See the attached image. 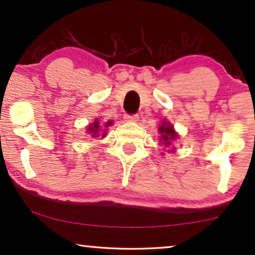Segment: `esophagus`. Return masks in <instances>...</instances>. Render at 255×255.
<instances>
[{"mask_svg":"<svg viewBox=\"0 0 255 255\" xmlns=\"http://www.w3.org/2000/svg\"><path fill=\"white\" fill-rule=\"evenodd\" d=\"M124 118H125V121H128V122H137L139 116L138 115H128L127 114L124 116Z\"/></svg>","mask_w":255,"mask_h":255,"instance_id":"1","label":"esophagus"}]
</instances>
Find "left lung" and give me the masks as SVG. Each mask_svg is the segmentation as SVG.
<instances>
[{
    "mask_svg": "<svg viewBox=\"0 0 255 255\" xmlns=\"http://www.w3.org/2000/svg\"><path fill=\"white\" fill-rule=\"evenodd\" d=\"M162 125H160L159 128V131L160 133H162V140H163V144L166 146L167 145H170V140H174L177 137V133L175 131H174V128L172 125L169 123H167V122L163 121Z\"/></svg>",
    "mask_w": 255,
    "mask_h": 255,
    "instance_id": "left-lung-1",
    "label": "left lung"
}]
</instances>
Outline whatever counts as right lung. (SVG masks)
Here are the masks:
<instances>
[{
	"label": "right lung",
	"instance_id": "obj_1",
	"mask_svg": "<svg viewBox=\"0 0 255 255\" xmlns=\"http://www.w3.org/2000/svg\"><path fill=\"white\" fill-rule=\"evenodd\" d=\"M111 124V122H108V123L106 124V127H108V125H110ZM87 130H88V132H90V133L93 134V137H99V131H100V123H99V121H95L94 122V124L93 125H89L88 127V128H87ZM104 135H106V133H102V137H104Z\"/></svg>",
	"mask_w": 255,
	"mask_h": 255
}]
</instances>
